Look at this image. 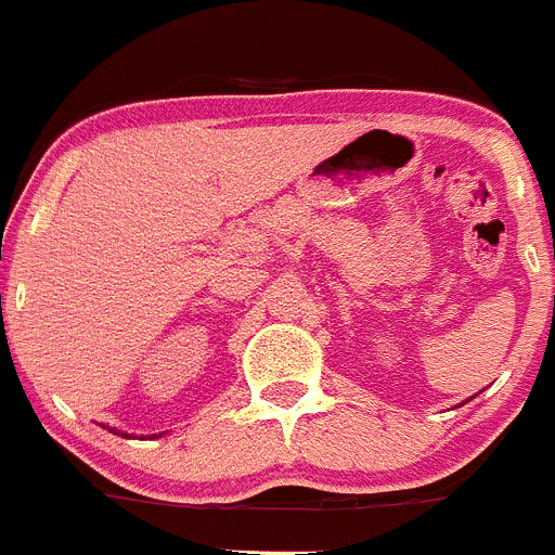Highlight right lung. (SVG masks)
Wrapping results in <instances>:
<instances>
[{"mask_svg": "<svg viewBox=\"0 0 555 555\" xmlns=\"http://www.w3.org/2000/svg\"><path fill=\"white\" fill-rule=\"evenodd\" d=\"M111 433H114V427H111ZM122 436H128V433H122Z\"/></svg>", "mask_w": 555, "mask_h": 555, "instance_id": "1", "label": "right lung"}]
</instances>
